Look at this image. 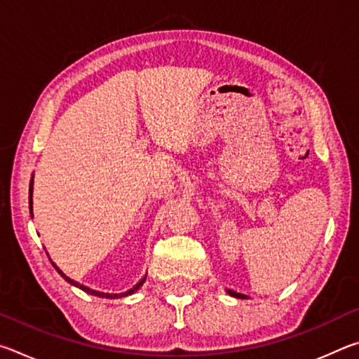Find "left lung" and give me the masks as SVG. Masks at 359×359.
<instances>
[{"label": "left lung", "instance_id": "1", "mask_svg": "<svg viewBox=\"0 0 359 359\" xmlns=\"http://www.w3.org/2000/svg\"><path fill=\"white\" fill-rule=\"evenodd\" d=\"M228 293L231 294V296H234V297H241V299H245V294H241V293H236V291H231V290H228Z\"/></svg>", "mask_w": 359, "mask_h": 359}]
</instances>
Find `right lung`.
Listing matches in <instances>:
<instances>
[{
    "mask_svg": "<svg viewBox=\"0 0 359 359\" xmlns=\"http://www.w3.org/2000/svg\"><path fill=\"white\" fill-rule=\"evenodd\" d=\"M28 203H29V214H32V217H33V177H32V182H29V196H28ZM52 264H53V267H55V269L58 271V274L62 276L66 282H69L71 285H74V287L81 288L82 291H85V293L93 294V296H98V297H107V299H115V297H125V296H128V294H133V293H135V291H137L139 288H141V285L145 282V277H147V276H145L144 278H141V280H139V282L135 285V287L130 288L128 291H125V293H118V294H114V293H102V291H96V290H92V288H88V287H85V285H81L79 282H74V280H72V278H69L68 276H65L63 271H60L55 263H52Z\"/></svg>",
    "mask_w": 359,
    "mask_h": 359,
    "instance_id": "obj_1",
    "label": "right lung"
}]
</instances>
